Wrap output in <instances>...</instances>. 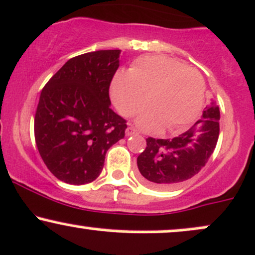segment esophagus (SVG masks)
Segmentation results:
<instances>
[{"label": "esophagus", "instance_id": "34e87169", "mask_svg": "<svg viewBox=\"0 0 255 255\" xmlns=\"http://www.w3.org/2000/svg\"><path fill=\"white\" fill-rule=\"evenodd\" d=\"M135 134H138V130L135 129L134 127H128L127 129H126V135H135Z\"/></svg>", "mask_w": 255, "mask_h": 255}]
</instances>
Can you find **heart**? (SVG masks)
I'll return each instance as SVG.
<instances>
[{
    "mask_svg": "<svg viewBox=\"0 0 255 255\" xmlns=\"http://www.w3.org/2000/svg\"><path fill=\"white\" fill-rule=\"evenodd\" d=\"M206 83L197 69L166 55H145L129 72L116 74L111 97L125 116L135 114L149 100L151 106L138 115L136 123L145 130L164 126L174 132L195 121L205 100Z\"/></svg>",
    "mask_w": 255,
    "mask_h": 255,
    "instance_id": "obj_1",
    "label": "heart"
}]
</instances>
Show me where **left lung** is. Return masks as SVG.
Segmentation results:
<instances>
[{
    "label": "left lung",
    "instance_id": "8db88e82",
    "mask_svg": "<svg viewBox=\"0 0 255 255\" xmlns=\"http://www.w3.org/2000/svg\"><path fill=\"white\" fill-rule=\"evenodd\" d=\"M219 106H207L202 119L173 139H146V147L136 158L142 183L168 190L197 174L213 153L219 138Z\"/></svg>",
    "mask_w": 255,
    "mask_h": 255
}]
</instances>
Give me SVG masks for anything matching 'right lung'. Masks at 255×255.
<instances>
[{
  "label": "right lung",
  "instance_id": "1",
  "mask_svg": "<svg viewBox=\"0 0 255 255\" xmlns=\"http://www.w3.org/2000/svg\"><path fill=\"white\" fill-rule=\"evenodd\" d=\"M120 53L97 50L71 58L42 89L36 145L47 168L64 183L96 180L106 151L125 138L126 120L111 110L109 97Z\"/></svg>",
  "mask_w": 255,
  "mask_h": 255
}]
</instances>
